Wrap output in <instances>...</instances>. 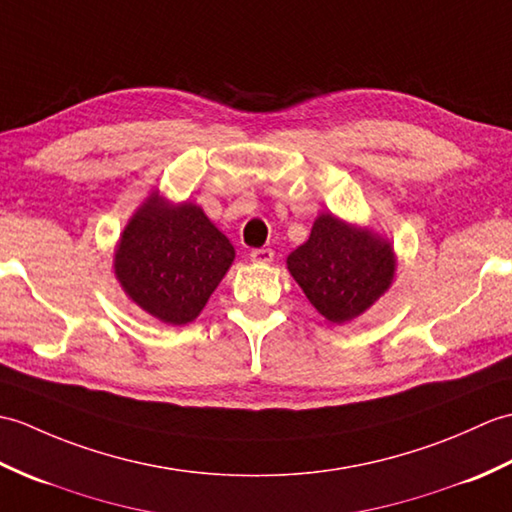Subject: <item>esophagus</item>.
Here are the masks:
<instances>
[{
    "instance_id": "1",
    "label": "esophagus",
    "mask_w": 512,
    "mask_h": 512,
    "mask_svg": "<svg viewBox=\"0 0 512 512\" xmlns=\"http://www.w3.org/2000/svg\"><path fill=\"white\" fill-rule=\"evenodd\" d=\"M249 258H252L254 263L267 265V263H271V260H274V249H269V247H256V249H252V252H249Z\"/></svg>"
}]
</instances>
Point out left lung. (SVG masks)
<instances>
[{
	"label": "left lung",
	"instance_id": "obj_1",
	"mask_svg": "<svg viewBox=\"0 0 512 512\" xmlns=\"http://www.w3.org/2000/svg\"><path fill=\"white\" fill-rule=\"evenodd\" d=\"M287 265L306 298L335 324L370 309L388 291L396 267L390 243L333 214L315 219L309 241L289 254Z\"/></svg>",
	"mask_w": 512,
	"mask_h": 512
}]
</instances>
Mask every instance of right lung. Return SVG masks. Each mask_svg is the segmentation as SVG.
<instances>
[{
  "instance_id": "1",
  "label": "right lung",
  "mask_w": 512,
  "mask_h": 512,
  "mask_svg": "<svg viewBox=\"0 0 512 512\" xmlns=\"http://www.w3.org/2000/svg\"><path fill=\"white\" fill-rule=\"evenodd\" d=\"M232 260V243L201 208H170L153 195L120 238L116 276L146 313L181 326L201 313Z\"/></svg>"
}]
</instances>
